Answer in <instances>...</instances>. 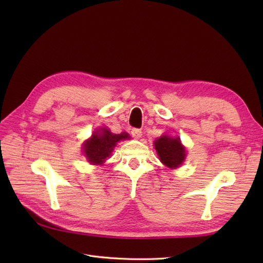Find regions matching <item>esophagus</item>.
Here are the masks:
<instances>
[{
	"instance_id": "1",
	"label": "esophagus",
	"mask_w": 263,
	"mask_h": 263,
	"mask_svg": "<svg viewBox=\"0 0 263 263\" xmlns=\"http://www.w3.org/2000/svg\"><path fill=\"white\" fill-rule=\"evenodd\" d=\"M130 134H132V136H133L134 138L138 139V138H140V137H141L142 132H141L140 129H138V128H133V129H132V132H130Z\"/></svg>"
}]
</instances>
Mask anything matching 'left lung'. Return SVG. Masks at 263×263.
<instances>
[{
	"instance_id": "left-lung-1",
	"label": "left lung",
	"mask_w": 263,
	"mask_h": 263,
	"mask_svg": "<svg viewBox=\"0 0 263 263\" xmlns=\"http://www.w3.org/2000/svg\"><path fill=\"white\" fill-rule=\"evenodd\" d=\"M154 144L159 159L168 168H179L184 161L186 156L185 148L182 146L179 137L163 135L155 140Z\"/></svg>"
}]
</instances>
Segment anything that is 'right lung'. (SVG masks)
<instances>
[{"label": "right lung", "instance_id": "right-lung-1", "mask_svg": "<svg viewBox=\"0 0 263 263\" xmlns=\"http://www.w3.org/2000/svg\"><path fill=\"white\" fill-rule=\"evenodd\" d=\"M129 138L127 133L113 134L107 128H101L94 132L90 139L84 141L83 154L91 164H103L118 141Z\"/></svg>", "mask_w": 263, "mask_h": 263}]
</instances>
